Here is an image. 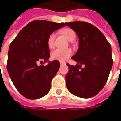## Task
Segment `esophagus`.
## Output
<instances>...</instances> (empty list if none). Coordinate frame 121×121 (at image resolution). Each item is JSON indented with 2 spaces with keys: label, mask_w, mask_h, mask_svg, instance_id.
Returning <instances> with one entry per match:
<instances>
[{
  "label": "esophagus",
  "mask_w": 121,
  "mask_h": 121,
  "mask_svg": "<svg viewBox=\"0 0 121 121\" xmlns=\"http://www.w3.org/2000/svg\"><path fill=\"white\" fill-rule=\"evenodd\" d=\"M60 64L61 66V65H65L66 63H65V62H63V61H60Z\"/></svg>",
  "instance_id": "1"
}]
</instances>
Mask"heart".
<instances>
[{
    "instance_id": "obj_1",
    "label": "heart",
    "mask_w": 121,
    "mask_h": 121,
    "mask_svg": "<svg viewBox=\"0 0 121 121\" xmlns=\"http://www.w3.org/2000/svg\"><path fill=\"white\" fill-rule=\"evenodd\" d=\"M62 33L66 36V38L70 41H73L76 38V33L73 29L70 28H65L63 29ZM56 34L55 33H51L48 36L47 39L48 46L50 48H53L55 46V40ZM72 51L71 49H55V51H53L51 54V57L54 60L63 61L69 58L72 55Z\"/></svg>"
}]
</instances>
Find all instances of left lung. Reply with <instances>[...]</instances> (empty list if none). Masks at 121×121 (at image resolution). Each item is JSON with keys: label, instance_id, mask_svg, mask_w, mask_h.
<instances>
[{"label": "left lung", "instance_id": "obj_1", "mask_svg": "<svg viewBox=\"0 0 121 121\" xmlns=\"http://www.w3.org/2000/svg\"><path fill=\"white\" fill-rule=\"evenodd\" d=\"M65 24L79 39L77 52L72 57L77 63L75 66L66 64V87L78 97H92L105 86L112 67L111 44L99 29L88 22L74 21Z\"/></svg>", "mask_w": 121, "mask_h": 121}]
</instances>
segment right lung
<instances>
[{"label":"right lung","instance_id":"obj_1","mask_svg":"<svg viewBox=\"0 0 121 121\" xmlns=\"http://www.w3.org/2000/svg\"><path fill=\"white\" fill-rule=\"evenodd\" d=\"M63 26L65 23L35 20L26 26L10 43L7 70L15 87L24 97L38 99L49 92L60 63L55 60L46 66L38 64L46 62L50 57L48 36Z\"/></svg>","mask_w":121,"mask_h":121}]
</instances>
